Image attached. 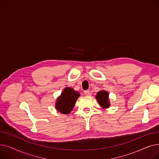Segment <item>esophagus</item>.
Here are the masks:
<instances>
[{"mask_svg":"<svg viewBox=\"0 0 159 159\" xmlns=\"http://www.w3.org/2000/svg\"><path fill=\"white\" fill-rule=\"evenodd\" d=\"M84 95H86V96H88L90 95V93H89V90H86L84 91Z\"/></svg>","mask_w":159,"mask_h":159,"instance_id":"esophagus-1","label":"esophagus"}]
</instances>
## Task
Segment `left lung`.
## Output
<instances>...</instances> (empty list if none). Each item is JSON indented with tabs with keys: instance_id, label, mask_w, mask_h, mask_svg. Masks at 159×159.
Masks as SVG:
<instances>
[{
	"instance_id": "8db88e82",
	"label": "left lung",
	"mask_w": 159,
	"mask_h": 159,
	"mask_svg": "<svg viewBox=\"0 0 159 159\" xmlns=\"http://www.w3.org/2000/svg\"><path fill=\"white\" fill-rule=\"evenodd\" d=\"M96 98L98 104L103 108H107L110 106L109 101V94L106 91L101 90L97 93Z\"/></svg>"
}]
</instances>
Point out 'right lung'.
Segmentation results:
<instances>
[{"mask_svg": "<svg viewBox=\"0 0 159 159\" xmlns=\"http://www.w3.org/2000/svg\"><path fill=\"white\" fill-rule=\"evenodd\" d=\"M80 94L73 88L66 87L61 95L57 98L56 110L62 114H69L73 110Z\"/></svg>", "mask_w": 159, "mask_h": 159, "instance_id": "add662e5", "label": "right lung"}]
</instances>
